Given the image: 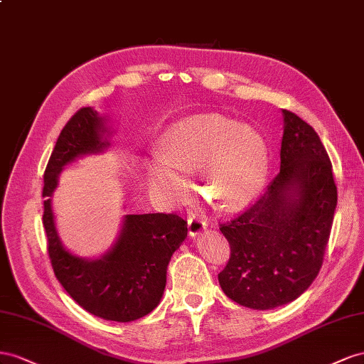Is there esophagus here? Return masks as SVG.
<instances>
[{
	"label": "esophagus",
	"instance_id": "34e87169",
	"mask_svg": "<svg viewBox=\"0 0 364 364\" xmlns=\"http://www.w3.org/2000/svg\"><path fill=\"white\" fill-rule=\"evenodd\" d=\"M204 228H205V221L203 220V218L193 215L188 220V233H189V236H192V237L198 236L204 230Z\"/></svg>",
	"mask_w": 364,
	"mask_h": 364
}]
</instances>
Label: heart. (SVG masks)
<instances>
[{"mask_svg":"<svg viewBox=\"0 0 364 364\" xmlns=\"http://www.w3.org/2000/svg\"><path fill=\"white\" fill-rule=\"evenodd\" d=\"M195 169L215 207L242 209L267 181V143L253 128L218 114L183 119L164 132L161 155L148 163V175L155 191L176 201L188 192V172Z\"/></svg>","mask_w":364,"mask_h":364,"instance_id":"b5f03b06","label":"heart"}]
</instances>
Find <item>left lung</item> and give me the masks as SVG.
Returning <instances> with one entry per match:
<instances>
[{
  "label": "left lung",
  "mask_w": 364,
  "mask_h": 364,
  "mask_svg": "<svg viewBox=\"0 0 364 364\" xmlns=\"http://www.w3.org/2000/svg\"><path fill=\"white\" fill-rule=\"evenodd\" d=\"M280 172L265 193L220 230L230 259L218 280L228 299L273 309L304 294L323 264L337 188L313 127L282 109Z\"/></svg>",
  "instance_id": "1"
}]
</instances>
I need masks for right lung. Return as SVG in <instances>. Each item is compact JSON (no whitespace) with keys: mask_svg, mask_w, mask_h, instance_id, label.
<instances>
[{"mask_svg":"<svg viewBox=\"0 0 364 364\" xmlns=\"http://www.w3.org/2000/svg\"><path fill=\"white\" fill-rule=\"evenodd\" d=\"M97 111L79 109L60 131L44 173V216L55 276L76 304L92 316L132 321L160 304L171 256L188 236V223L173 213L127 215L109 250L97 259L75 256L62 245L51 210L58 175L71 161L109 146V131Z\"/></svg>","mask_w":364,"mask_h":364,"instance_id":"right-lung-1","label":"right lung"}]
</instances>
